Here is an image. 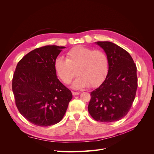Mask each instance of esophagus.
I'll use <instances>...</instances> for the list:
<instances>
[{
  "instance_id": "34e87169",
  "label": "esophagus",
  "mask_w": 154,
  "mask_h": 154,
  "mask_svg": "<svg viewBox=\"0 0 154 154\" xmlns=\"http://www.w3.org/2000/svg\"><path fill=\"white\" fill-rule=\"evenodd\" d=\"M72 95H73V96H77V95H78L79 94H80V93H79V92H77L72 91Z\"/></svg>"
}]
</instances>
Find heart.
Here are the masks:
<instances>
[{
    "label": "heart",
    "instance_id": "1",
    "mask_svg": "<svg viewBox=\"0 0 154 154\" xmlns=\"http://www.w3.org/2000/svg\"><path fill=\"white\" fill-rule=\"evenodd\" d=\"M54 69L66 84L71 83L76 70L78 76L72 84L74 88L80 89L88 85L96 87L104 81L107 75L109 61L103 51L78 45L68 51L66 60L62 58L55 60Z\"/></svg>",
    "mask_w": 154,
    "mask_h": 154
}]
</instances>
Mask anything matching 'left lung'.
Wrapping results in <instances>:
<instances>
[{
  "label": "left lung",
  "instance_id": "obj_1",
  "mask_svg": "<svg viewBox=\"0 0 154 154\" xmlns=\"http://www.w3.org/2000/svg\"><path fill=\"white\" fill-rule=\"evenodd\" d=\"M108 58L105 80L91 92L88 112L96 121L114 122L127 114L137 88V67L130 54L110 42H96Z\"/></svg>",
  "mask_w": 154,
  "mask_h": 154
}]
</instances>
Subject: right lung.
I'll list each match as a JSON object with an SVG mask.
<instances>
[{
  "mask_svg": "<svg viewBox=\"0 0 154 154\" xmlns=\"http://www.w3.org/2000/svg\"><path fill=\"white\" fill-rule=\"evenodd\" d=\"M66 47L46 45L31 51L18 63L12 90L20 113L40 127L58 123L66 114L72 93L57 78L54 62Z\"/></svg>",
  "mask_w": 154,
  "mask_h": 154,
  "instance_id": "1",
  "label": "right lung"
}]
</instances>
